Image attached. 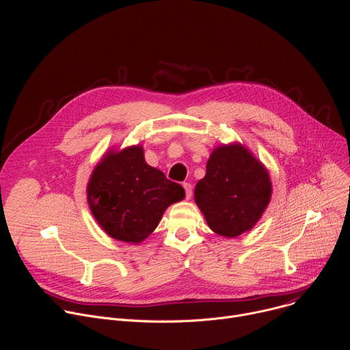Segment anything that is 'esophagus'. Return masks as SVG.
I'll return each mask as SVG.
<instances>
[{"label":"esophagus","mask_w":350,"mask_h":350,"mask_svg":"<svg viewBox=\"0 0 350 350\" xmlns=\"http://www.w3.org/2000/svg\"><path fill=\"white\" fill-rule=\"evenodd\" d=\"M183 187H184V189H185V198L189 199V198L192 196V185H191L189 183H184Z\"/></svg>","instance_id":"1"}]
</instances>
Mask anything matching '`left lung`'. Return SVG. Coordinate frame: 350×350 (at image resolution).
<instances>
[{
    "mask_svg": "<svg viewBox=\"0 0 350 350\" xmlns=\"http://www.w3.org/2000/svg\"><path fill=\"white\" fill-rule=\"evenodd\" d=\"M270 196L267 170L239 144L216 148L205 177L195 187V202L208 226L227 238L251 230L267 208Z\"/></svg>",
    "mask_w": 350,
    "mask_h": 350,
    "instance_id": "obj_1",
    "label": "left lung"
}]
</instances>
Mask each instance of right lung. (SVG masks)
I'll return each mask as SVG.
<instances>
[{
    "mask_svg": "<svg viewBox=\"0 0 350 350\" xmlns=\"http://www.w3.org/2000/svg\"><path fill=\"white\" fill-rule=\"evenodd\" d=\"M185 196L184 188L144 159L141 146L105 155L90 178V209L112 238L138 243L159 224L163 212Z\"/></svg>",
    "mask_w": 350,
    "mask_h": 350,
    "instance_id": "right-lung-1",
    "label": "right lung"
}]
</instances>
